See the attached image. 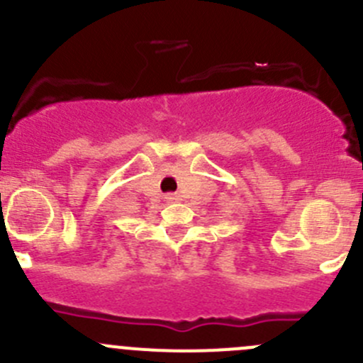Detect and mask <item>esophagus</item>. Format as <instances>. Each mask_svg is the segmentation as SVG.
<instances>
[{
    "mask_svg": "<svg viewBox=\"0 0 363 363\" xmlns=\"http://www.w3.org/2000/svg\"><path fill=\"white\" fill-rule=\"evenodd\" d=\"M164 200H167L168 203H174V202H177L179 199L175 195H167V196H164Z\"/></svg>",
    "mask_w": 363,
    "mask_h": 363,
    "instance_id": "1",
    "label": "esophagus"
}]
</instances>
